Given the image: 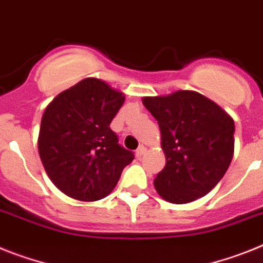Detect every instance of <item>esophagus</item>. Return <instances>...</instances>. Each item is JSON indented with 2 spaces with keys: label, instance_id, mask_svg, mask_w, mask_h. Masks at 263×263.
Segmentation results:
<instances>
[{
  "label": "esophagus",
  "instance_id": "obj_1",
  "mask_svg": "<svg viewBox=\"0 0 263 263\" xmlns=\"http://www.w3.org/2000/svg\"><path fill=\"white\" fill-rule=\"evenodd\" d=\"M145 151H147V148H145L144 145H140V147L136 149V156H138V158H142V156L145 154Z\"/></svg>",
  "mask_w": 263,
  "mask_h": 263
}]
</instances>
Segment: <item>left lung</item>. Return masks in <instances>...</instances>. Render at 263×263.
Listing matches in <instances>:
<instances>
[{"label":"left lung","instance_id":"left-lung-1","mask_svg":"<svg viewBox=\"0 0 263 263\" xmlns=\"http://www.w3.org/2000/svg\"><path fill=\"white\" fill-rule=\"evenodd\" d=\"M158 120L165 155L154 184L170 203L202 198L217 186L234 154V120L213 100L194 90L143 98Z\"/></svg>","mask_w":263,"mask_h":263}]
</instances>
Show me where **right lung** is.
<instances>
[{"instance_id":"add662e5","label":"right lung","mask_w":263,"mask_h":263,"mask_svg":"<svg viewBox=\"0 0 263 263\" xmlns=\"http://www.w3.org/2000/svg\"><path fill=\"white\" fill-rule=\"evenodd\" d=\"M124 95L88 77L59 93L45 108L39 154L46 174L65 195L83 202L105 198L134 152L119 144L112 119Z\"/></svg>"}]
</instances>
